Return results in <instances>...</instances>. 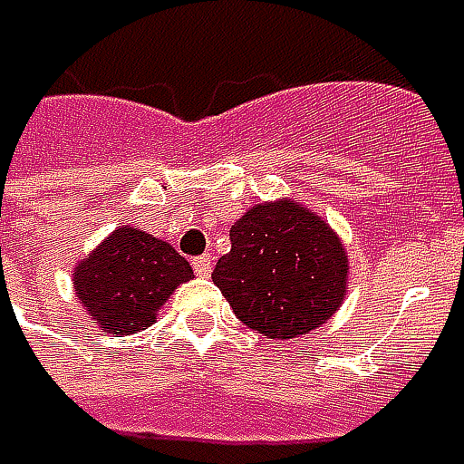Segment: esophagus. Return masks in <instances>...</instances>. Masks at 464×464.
<instances>
[{
    "mask_svg": "<svg viewBox=\"0 0 464 464\" xmlns=\"http://www.w3.org/2000/svg\"><path fill=\"white\" fill-rule=\"evenodd\" d=\"M211 266H214V258L211 256H198V258H193V268H196L198 276H208Z\"/></svg>",
    "mask_w": 464,
    "mask_h": 464,
    "instance_id": "obj_1",
    "label": "esophagus"
}]
</instances>
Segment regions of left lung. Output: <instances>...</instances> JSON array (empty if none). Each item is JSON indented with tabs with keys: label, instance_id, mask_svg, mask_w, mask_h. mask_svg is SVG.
Wrapping results in <instances>:
<instances>
[{
	"label": "left lung",
	"instance_id": "8db88e82",
	"mask_svg": "<svg viewBox=\"0 0 464 464\" xmlns=\"http://www.w3.org/2000/svg\"><path fill=\"white\" fill-rule=\"evenodd\" d=\"M232 250L211 279L235 315L266 339H295L324 326L347 295L342 237L295 198L256 203L229 229Z\"/></svg>",
	"mask_w": 464,
	"mask_h": 464
}]
</instances>
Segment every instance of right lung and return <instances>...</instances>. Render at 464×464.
<instances>
[{
    "label": "right lung",
    "mask_w": 464,
    "mask_h": 464,
    "mask_svg": "<svg viewBox=\"0 0 464 464\" xmlns=\"http://www.w3.org/2000/svg\"><path fill=\"white\" fill-rule=\"evenodd\" d=\"M190 279L193 266L172 245L122 224L78 261L72 287L93 326L128 336L156 324L169 295Z\"/></svg>",
    "instance_id": "right-lung-1"
}]
</instances>
